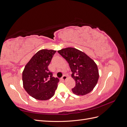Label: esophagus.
I'll list each match as a JSON object with an SVG mask.
<instances>
[{
    "mask_svg": "<svg viewBox=\"0 0 127 127\" xmlns=\"http://www.w3.org/2000/svg\"><path fill=\"white\" fill-rule=\"evenodd\" d=\"M67 78V77L66 76V75H64L63 77H62V79L63 80H66Z\"/></svg>",
    "mask_w": 127,
    "mask_h": 127,
    "instance_id": "obj_1",
    "label": "esophagus"
}]
</instances>
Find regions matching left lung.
I'll return each instance as SVG.
<instances>
[{
	"label": "left lung",
	"mask_w": 127,
	"mask_h": 127,
	"mask_svg": "<svg viewBox=\"0 0 127 127\" xmlns=\"http://www.w3.org/2000/svg\"><path fill=\"white\" fill-rule=\"evenodd\" d=\"M66 60L72 71L71 77L76 85L73 93L84 95L94 89L99 78L97 64L86 53L74 48L68 47L58 51Z\"/></svg>",
	"instance_id": "obj_1"
}]
</instances>
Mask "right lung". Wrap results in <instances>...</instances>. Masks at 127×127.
I'll return each mask as SVG.
<instances>
[{"label":"right lung","mask_w":127,"mask_h":127,"mask_svg":"<svg viewBox=\"0 0 127 127\" xmlns=\"http://www.w3.org/2000/svg\"><path fill=\"white\" fill-rule=\"evenodd\" d=\"M56 52L53 50H40L27 63L23 71V87L36 99L48 100L55 95L59 79L52 76L48 66Z\"/></svg>","instance_id":"add662e5"}]
</instances>
